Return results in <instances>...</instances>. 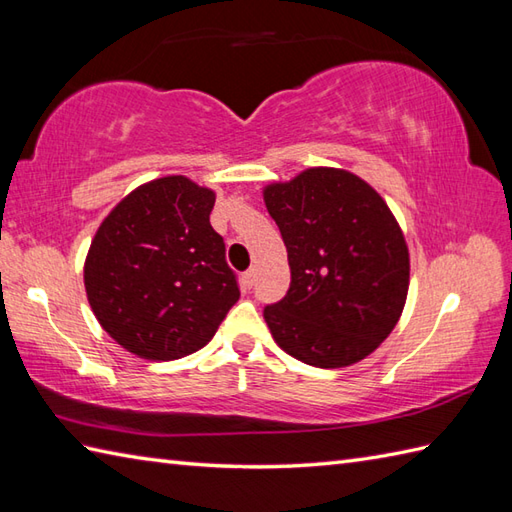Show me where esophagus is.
Listing matches in <instances>:
<instances>
[{
	"instance_id": "obj_1",
	"label": "esophagus",
	"mask_w": 512,
	"mask_h": 512,
	"mask_svg": "<svg viewBox=\"0 0 512 512\" xmlns=\"http://www.w3.org/2000/svg\"><path fill=\"white\" fill-rule=\"evenodd\" d=\"M255 277H257V268H248L246 273H244V281H246V286H253V284H255Z\"/></svg>"
}]
</instances>
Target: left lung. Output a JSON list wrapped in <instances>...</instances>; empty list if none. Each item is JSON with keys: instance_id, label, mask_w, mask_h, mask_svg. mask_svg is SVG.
<instances>
[{"instance_id": "obj_1", "label": "left lung", "mask_w": 512, "mask_h": 512, "mask_svg": "<svg viewBox=\"0 0 512 512\" xmlns=\"http://www.w3.org/2000/svg\"><path fill=\"white\" fill-rule=\"evenodd\" d=\"M264 202L290 266L286 297L264 308L275 343L323 369L363 361L407 301L409 248L394 213L372 184L334 167L270 182Z\"/></svg>"}]
</instances>
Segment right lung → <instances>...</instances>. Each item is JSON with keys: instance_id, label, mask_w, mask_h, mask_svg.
I'll list each match as a JSON object with an SVG mask.
<instances>
[{"instance_id": "right-lung-1", "label": "right lung", "mask_w": 512, "mask_h": 512, "mask_svg": "<svg viewBox=\"0 0 512 512\" xmlns=\"http://www.w3.org/2000/svg\"><path fill=\"white\" fill-rule=\"evenodd\" d=\"M215 191L187 176L140 184L96 231L83 266L101 328L147 361H176L213 339L239 299L224 239L209 215Z\"/></svg>"}]
</instances>
